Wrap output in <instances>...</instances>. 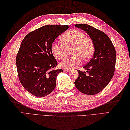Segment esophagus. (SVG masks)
<instances>
[{"label": "esophagus", "instance_id": "obj_1", "mask_svg": "<svg viewBox=\"0 0 130 130\" xmlns=\"http://www.w3.org/2000/svg\"><path fill=\"white\" fill-rule=\"evenodd\" d=\"M69 69H63V71L64 72H69Z\"/></svg>", "mask_w": 130, "mask_h": 130}]
</instances>
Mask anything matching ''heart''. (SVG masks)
Listing matches in <instances>:
<instances>
[{
  "label": "heart",
  "instance_id": "1",
  "mask_svg": "<svg viewBox=\"0 0 130 130\" xmlns=\"http://www.w3.org/2000/svg\"><path fill=\"white\" fill-rule=\"evenodd\" d=\"M62 42H53L50 50L52 55L58 59H61L64 56V46H73L71 57H66L59 63L62 68L70 69L80 64L82 59L88 61L93 55L95 45L90 37L86 36L83 31L78 29L67 31L61 36Z\"/></svg>",
  "mask_w": 130,
  "mask_h": 130
}]
</instances>
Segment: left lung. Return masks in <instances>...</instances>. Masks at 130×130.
<instances>
[{
	"label": "left lung",
	"mask_w": 130,
	"mask_h": 130,
	"mask_svg": "<svg viewBox=\"0 0 130 130\" xmlns=\"http://www.w3.org/2000/svg\"><path fill=\"white\" fill-rule=\"evenodd\" d=\"M75 26L85 31L95 45L93 57L84 66L88 74L78 70L79 75L74 82L75 87L84 94H96L107 86L114 74L116 58L115 47L103 31L87 24H76Z\"/></svg>",
	"instance_id": "8db88e82"
}]
</instances>
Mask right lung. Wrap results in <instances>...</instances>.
Instances as JSON below:
<instances>
[{
	"instance_id": "obj_1",
	"label": "right lung",
	"mask_w": 130,
	"mask_h": 130,
	"mask_svg": "<svg viewBox=\"0 0 130 130\" xmlns=\"http://www.w3.org/2000/svg\"><path fill=\"white\" fill-rule=\"evenodd\" d=\"M69 28L68 25H45L24 37L16 58L21 85L36 97L50 94L56 86V78L63 70L55 69L58 63L50 50L55 39Z\"/></svg>"
}]
</instances>
